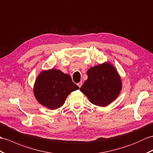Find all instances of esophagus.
<instances>
[{
    "label": "esophagus",
    "mask_w": 153,
    "mask_h": 153,
    "mask_svg": "<svg viewBox=\"0 0 153 153\" xmlns=\"http://www.w3.org/2000/svg\"><path fill=\"white\" fill-rule=\"evenodd\" d=\"M82 84H83V83L82 82H79V83H77V85H78V87H79V88L81 87V85H82Z\"/></svg>",
    "instance_id": "34e87169"
}]
</instances>
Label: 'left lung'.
<instances>
[{"mask_svg": "<svg viewBox=\"0 0 153 153\" xmlns=\"http://www.w3.org/2000/svg\"><path fill=\"white\" fill-rule=\"evenodd\" d=\"M87 79L80 88L92 104L105 107L118 97L122 81L113 65L106 62L91 67L87 72Z\"/></svg>", "mask_w": 153, "mask_h": 153, "instance_id": "1", "label": "left lung"}]
</instances>
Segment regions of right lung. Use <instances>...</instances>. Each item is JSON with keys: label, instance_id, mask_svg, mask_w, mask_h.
<instances>
[{"label": "right lung", "instance_id": "right-lung-1", "mask_svg": "<svg viewBox=\"0 0 153 153\" xmlns=\"http://www.w3.org/2000/svg\"><path fill=\"white\" fill-rule=\"evenodd\" d=\"M79 87L68 74L56 69L44 70L38 76L33 92L37 101L48 109H56L65 104L67 97Z\"/></svg>", "mask_w": 153, "mask_h": 153}]
</instances>
